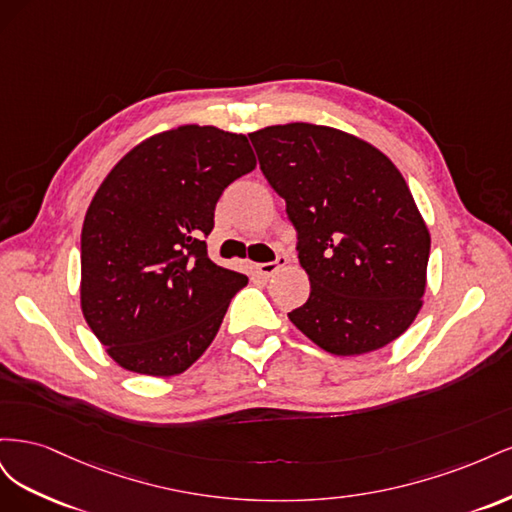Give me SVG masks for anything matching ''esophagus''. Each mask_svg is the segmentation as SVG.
Returning a JSON list of instances; mask_svg holds the SVG:
<instances>
[{"label":"esophagus","instance_id":"esophagus-1","mask_svg":"<svg viewBox=\"0 0 512 512\" xmlns=\"http://www.w3.org/2000/svg\"><path fill=\"white\" fill-rule=\"evenodd\" d=\"M286 256L284 254H277L275 256V260H271V262H260V265H258V273L260 275H265V277H271L277 269H282L284 265H286Z\"/></svg>","mask_w":512,"mask_h":512}]
</instances>
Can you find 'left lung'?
Instances as JSON below:
<instances>
[{"label": "left lung", "mask_w": 512, "mask_h": 512, "mask_svg": "<svg viewBox=\"0 0 512 512\" xmlns=\"http://www.w3.org/2000/svg\"><path fill=\"white\" fill-rule=\"evenodd\" d=\"M262 175L297 230L309 299L288 318L352 356L404 333L421 309L429 230L393 162L346 132L286 123L250 134Z\"/></svg>", "instance_id": "left-lung-1"}]
</instances>
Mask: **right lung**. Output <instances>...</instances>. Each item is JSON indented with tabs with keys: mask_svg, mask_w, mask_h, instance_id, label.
I'll list each match as a JSON object with an SVG mask.
<instances>
[{
	"mask_svg": "<svg viewBox=\"0 0 512 512\" xmlns=\"http://www.w3.org/2000/svg\"><path fill=\"white\" fill-rule=\"evenodd\" d=\"M254 166L243 134L181 126L100 185L81 235V307L123 369L175 376L213 342L247 277L215 265L207 237L222 192Z\"/></svg>",
	"mask_w": 512,
	"mask_h": 512,
	"instance_id": "obj_1",
	"label": "right lung"
}]
</instances>
